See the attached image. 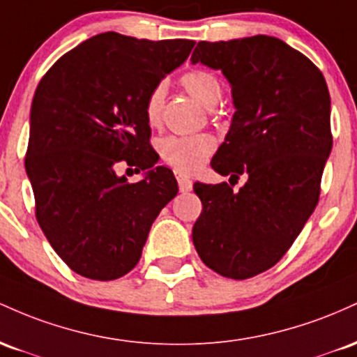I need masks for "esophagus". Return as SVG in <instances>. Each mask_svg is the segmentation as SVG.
Returning a JSON list of instances; mask_svg holds the SVG:
<instances>
[{
	"label": "esophagus",
	"mask_w": 357,
	"mask_h": 357,
	"mask_svg": "<svg viewBox=\"0 0 357 357\" xmlns=\"http://www.w3.org/2000/svg\"><path fill=\"white\" fill-rule=\"evenodd\" d=\"M175 177H177L180 192H190L192 190V180L189 175L183 174V172H180V170H175Z\"/></svg>",
	"instance_id": "1"
}]
</instances>
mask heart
<instances>
[{
    "mask_svg": "<svg viewBox=\"0 0 357 357\" xmlns=\"http://www.w3.org/2000/svg\"><path fill=\"white\" fill-rule=\"evenodd\" d=\"M182 86L204 107H214L222 98V86L214 74L207 70H190L182 75ZM165 87L157 84L145 101V118L150 126H157L162 119ZM160 155L168 165L180 172H195L214 153L215 142L211 135L167 136L160 142Z\"/></svg>",
    "mask_w": 357,
    "mask_h": 357,
    "instance_id": "b5f03b06",
    "label": "heart"
}]
</instances>
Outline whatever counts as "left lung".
I'll list each match as a JSON object with an SVG mask.
<instances>
[{"instance_id": "1", "label": "left lung", "mask_w": 357, "mask_h": 357, "mask_svg": "<svg viewBox=\"0 0 357 357\" xmlns=\"http://www.w3.org/2000/svg\"><path fill=\"white\" fill-rule=\"evenodd\" d=\"M192 63L221 70L236 113L211 167L227 182L194 183L202 212L192 241L204 263L246 280L282 259L319 202L332 150L331 96L314 63L268 35L199 42Z\"/></svg>"}]
</instances>
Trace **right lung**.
<instances>
[{"mask_svg":"<svg viewBox=\"0 0 357 357\" xmlns=\"http://www.w3.org/2000/svg\"><path fill=\"white\" fill-rule=\"evenodd\" d=\"M194 45L106 31L62 55L40 81L25 168L40 227L75 273L107 282L133 270L151 224L177 195L174 172L155 167L145 101ZM121 162L146 177L128 184L117 175Z\"/></svg>","mask_w":357,"mask_h":357,"instance_id":"add662e5","label":"right lung"}]
</instances>
